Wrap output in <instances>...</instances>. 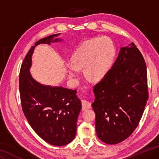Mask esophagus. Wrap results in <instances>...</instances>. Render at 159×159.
<instances>
[{
	"instance_id": "1",
	"label": "esophagus",
	"mask_w": 159,
	"mask_h": 159,
	"mask_svg": "<svg viewBox=\"0 0 159 159\" xmlns=\"http://www.w3.org/2000/svg\"><path fill=\"white\" fill-rule=\"evenodd\" d=\"M81 103H82L83 110H88V109H89V108H90V107H91V103L89 101H87V100H82Z\"/></svg>"
}]
</instances>
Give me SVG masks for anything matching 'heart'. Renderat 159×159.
Returning <instances> with one entry per match:
<instances>
[{"instance_id":"heart-1","label":"heart","mask_w":159,"mask_h":159,"mask_svg":"<svg viewBox=\"0 0 159 159\" xmlns=\"http://www.w3.org/2000/svg\"><path fill=\"white\" fill-rule=\"evenodd\" d=\"M116 52L114 41L107 36L85 40L72 54V65L68 66L69 77L77 79L84 68L85 76L95 81L102 80L111 69Z\"/></svg>"}]
</instances>
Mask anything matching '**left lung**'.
Returning <instances> with one entry per match:
<instances>
[{"mask_svg": "<svg viewBox=\"0 0 159 159\" xmlns=\"http://www.w3.org/2000/svg\"><path fill=\"white\" fill-rule=\"evenodd\" d=\"M93 93L98 138L108 144L122 142L137 128L148 98L147 66L133 42L121 47L111 69Z\"/></svg>", "mask_w": 159, "mask_h": 159, "instance_id": "left-lung-1", "label": "left lung"}]
</instances>
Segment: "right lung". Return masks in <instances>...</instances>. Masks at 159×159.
Listing matches in <instances>:
<instances>
[{
  "instance_id": "right-lung-1",
  "label": "right lung",
  "mask_w": 159,
  "mask_h": 159,
  "mask_svg": "<svg viewBox=\"0 0 159 159\" xmlns=\"http://www.w3.org/2000/svg\"><path fill=\"white\" fill-rule=\"evenodd\" d=\"M59 34L41 39L32 47L22 62L19 76L21 105L25 117L42 139L59 147L68 144L75 138L81 102L77 98L76 90L42 85L32 78L30 69L34 47L61 41L54 39Z\"/></svg>"
}]
</instances>
